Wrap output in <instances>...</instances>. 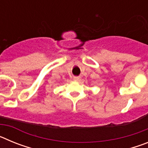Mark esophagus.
<instances>
[{
	"label": "esophagus",
	"mask_w": 148,
	"mask_h": 148,
	"mask_svg": "<svg viewBox=\"0 0 148 148\" xmlns=\"http://www.w3.org/2000/svg\"><path fill=\"white\" fill-rule=\"evenodd\" d=\"M81 79V78L79 76H75L73 77V80L75 81V82H78V81H79Z\"/></svg>",
	"instance_id": "1"
}]
</instances>
